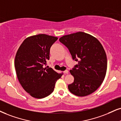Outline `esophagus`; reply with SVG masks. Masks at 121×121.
Here are the masks:
<instances>
[{"mask_svg": "<svg viewBox=\"0 0 121 121\" xmlns=\"http://www.w3.org/2000/svg\"><path fill=\"white\" fill-rule=\"evenodd\" d=\"M63 72H64V73H65V74H68V72H68V70H65V71H64Z\"/></svg>", "mask_w": 121, "mask_h": 121, "instance_id": "1", "label": "esophagus"}]
</instances>
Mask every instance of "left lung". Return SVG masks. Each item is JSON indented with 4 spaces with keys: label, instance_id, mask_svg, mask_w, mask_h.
<instances>
[{
    "label": "left lung",
    "instance_id": "8db88e82",
    "mask_svg": "<svg viewBox=\"0 0 121 121\" xmlns=\"http://www.w3.org/2000/svg\"><path fill=\"white\" fill-rule=\"evenodd\" d=\"M59 41L68 49L73 59L78 61L70 70L74 81L68 85L69 91L78 96L92 94L102 85L107 72V55L102 44L81 31L63 36Z\"/></svg>",
    "mask_w": 121,
    "mask_h": 121
}]
</instances>
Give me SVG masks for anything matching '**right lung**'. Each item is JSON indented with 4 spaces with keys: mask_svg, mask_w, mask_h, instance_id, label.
<instances>
[{
    "mask_svg": "<svg viewBox=\"0 0 121 121\" xmlns=\"http://www.w3.org/2000/svg\"><path fill=\"white\" fill-rule=\"evenodd\" d=\"M58 38L45 34L31 36L18 49L14 67L18 80L31 96L41 99L53 92L56 81L63 74L52 68H44L49 59L50 49Z\"/></svg>",
    "mask_w": 121,
    "mask_h": 121,
    "instance_id": "right-lung-1",
    "label": "right lung"
}]
</instances>
